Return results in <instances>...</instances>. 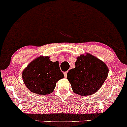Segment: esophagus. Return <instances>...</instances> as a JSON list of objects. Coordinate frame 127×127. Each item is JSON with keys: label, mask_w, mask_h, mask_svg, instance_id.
<instances>
[{"label": "esophagus", "mask_w": 127, "mask_h": 127, "mask_svg": "<svg viewBox=\"0 0 127 127\" xmlns=\"http://www.w3.org/2000/svg\"><path fill=\"white\" fill-rule=\"evenodd\" d=\"M67 72H64V75L65 78H66V77H67Z\"/></svg>", "instance_id": "34e87169"}]
</instances>
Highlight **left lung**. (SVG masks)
I'll list each match as a JSON object with an SVG mask.
<instances>
[{
    "instance_id": "left-lung-1",
    "label": "left lung",
    "mask_w": 127,
    "mask_h": 127,
    "mask_svg": "<svg viewBox=\"0 0 127 127\" xmlns=\"http://www.w3.org/2000/svg\"><path fill=\"white\" fill-rule=\"evenodd\" d=\"M109 69L102 61L90 54L77 58L75 68L70 70L67 78L74 93L82 96L94 94L101 88ZM71 75L69 76L68 73Z\"/></svg>"
}]
</instances>
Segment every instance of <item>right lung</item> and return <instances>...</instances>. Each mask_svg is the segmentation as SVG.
Wrapping results in <instances>:
<instances>
[{"instance_id": "add662e5", "label": "right lung", "mask_w": 127, "mask_h": 127, "mask_svg": "<svg viewBox=\"0 0 127 127\" xmlns=\"http://www.w3.org/2000/svg\"><path fill=\"white\" fill-rule=\"evenodd\" d=\"M64 78L59 62L50 61L49 57H40L27 65L23 72L27 88L32 93L47 95L54 90L56 83Z\"/></svg>"}]
</instances>
